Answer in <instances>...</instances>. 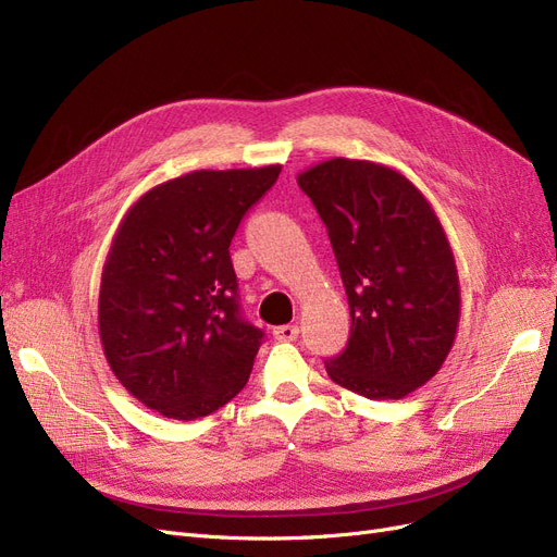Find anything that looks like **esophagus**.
Listing matches in <instances>:
<instances>
[{"label": "esophagus", "instance_id": "34e87169", "mask_svg": "<svg viewBox=\"0 0 557 557\" xmlns=\"http://www.w3.org/2000/svg\"><path fill=\"white\" fill-rule=\"evenodd\" d=\"M299 334V327L297 325H281V327H274V339L276 342H295Z\"/></svg>", "mask_w": 557, "mask_h": 557}]
</instances>
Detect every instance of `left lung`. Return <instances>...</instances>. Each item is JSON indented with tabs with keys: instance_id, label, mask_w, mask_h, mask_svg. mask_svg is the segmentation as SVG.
Instances as JSON below:
<instances>
[{
	"instance_id": "1",
	"label": "left lung",
	"mask_w": 557,
	"mask_h": 557,
	"mask_svg": "<svg viewBox=\"0 0 557 557\" xmlns=\"http://www.w3.org/2000/svg\"><path fill=\"white\" fill-rule=\"evenodd\" d=\"M297 183L327 227L350 309L330 379L367 399L407 397L440 372L458 332V267L440 218L376 162L332 158Z\"/></svg>"
}]
</instances>
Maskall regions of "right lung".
<instances>
[{
	"instance_id": "add662e5",
	"label": "right lung",
	"mask_w": 557,
	"mask_h": 557,
	"mask_svg": "<svg viewBox=\"0 0 557 557\" xmlns=\"http://www.w3.org/2000/svg\"><path fill=\"white\" fill-rule=\"evenodd\" d=\"M281 174L201 170L156 185L117 227L99 285L115 379L164 418L195 420L246 385L264 332L239 309L230 244Z\"/></svg>"
}]
</instances>
